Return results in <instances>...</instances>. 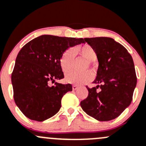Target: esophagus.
Returning <instances> with one entry per match:
<instances>
[{
	"label": "esophagus",
	"instance_id": "obj_1",
	"mask_svg": "<svg viewBox=\"0 0 146 146\" xmlns=\"http://www.w3.org/2000/svg\"><path fill=\"white\" fill-rule=\"evenodd\" d=\"M72 88H73V90H76L78 88V86L74 85L72 86Z\"/></svg>",
	"mask_w": 146,
	"mask_h": 146
}]
</instances>
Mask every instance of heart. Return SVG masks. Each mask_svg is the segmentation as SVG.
Listing matches in <instances>:
<instances>
[{"label":"heart","instance_id":"1","mask_svg":"<svg viewBox=\"0 0 146 146\" xmlns=\"http://www.w3.org/2000/svg\"><path fill=\"white\" fill-rule=\"evenodd\" d=\"M75 51L80 55H81L82 57L87 59L90 65H91L92 61H94L96 59V51L90 45L85 44L83 45L78 46L75 48ZM74 50L72 48L67 49L61 54L60 59H59V66H60L61 70L64 73H67L71 70L73 68V62H74ZM87 66H88L87 65L85 68H87ZM92 73L89 70L82 72V73L73 72V73H70L66 76V81L69 83L80 85L90 82L92 80Z\"/></svg>","mask_w":146,"mask_h":146}]
</instances>
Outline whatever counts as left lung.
I'll return each mask as SVG.
<instances>
[{
	"mask_svg": "<svg viewBox=\"0 0 146 146\" xmlns=\"http://www.w3.org/2000/svg\"><path fill=\"white\" fill-rule=\"evenodd\" d=\"M85 40L96 51L99 68L94 81L97 86L86 87L88 96L80 106L97 120H111L120 115L132 101L137 82L134 61L127 49L113 38L96 37Z\"/></svg>",
	"mask_w": 146,
	"mask_h": 146,
	"instance_id": "1",
	"label": "left lung"
}]
</instances>
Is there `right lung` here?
<instances>
[{"mask_svg": "<svg viewBox=\"0 0 146 146\" xmlns=\"http://www.w3.org/2000/svg\"><path fill=\"white\" fill-rule=\"evenodd\" d=\"M84 42L83 38L42 35L21 49L11 79L14 100L26 117L42 122L59 111L61 98L72 91L70 84L51 85L64 78L59 59L68 47Z\"/></svg>", "mask_w": 146, "mask_h": 146, "instance_id": "1", "label": "right lung"}]
</instances>
